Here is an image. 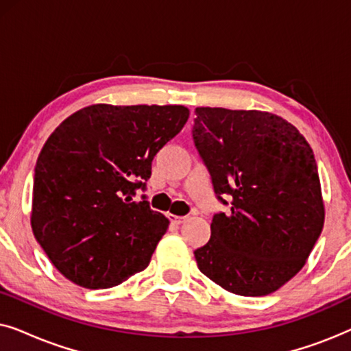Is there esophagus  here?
Returning <instances> with one entry per match:
<instances>
[{
  "label": "esophagus",
  "instance_id": "1",
  "mask_svg": "<svg viewBox=\"0 0 351 351\" xmlns=\"http://www.w3.org/2000/svg\"><path fill=\"white\" fill-rule=\"evenodd\" d=\"M169 219H171V222H172V223H177V225L184 223L185 220H186V217H180V215H174V214H171V215H169Z\"/></svg>",
  "mask_w": 351,
  "mask_h": 351
}]
</instances>
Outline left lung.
I'll list each match as a JSON object with an SVG mask.
<instances>
[{"label": "left lung", "mask_w": 351, "mask_h": 351, "mask_svg": "<svg viewBox=\"0 0 351 351\" xmlns=\"http://www.w3.org/2000/svg\"><path fill=\"white\" fill-rule=\"evenodd\" d=\"M195 112V145L219 199L227 195L232 206L228 214L214 215L210 239L195 251L196 263L233 294H271L302 270L323 230L313 150L278 114L217 107Z\"/></svg>", "instance_id": "left-lung-1"}]
</instances>
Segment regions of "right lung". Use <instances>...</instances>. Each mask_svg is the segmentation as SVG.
<instances>
[{"label":"right lung","mask_w":351,"mask_h":351,"mask_svg":"<svg viewBox=\"0 0 351 351\" xmlns=\"http://www.w3.org/2000/svg\"><path fill=\"white\" fill-rule=\"evenodd\" d=\"M189 117L184 105L94 104L51 134L36 161L30 223L66 280L105 289L147 268L169 219L132 196Z\"/></svg>","instance_id":"obj_1"}]
</instances>
